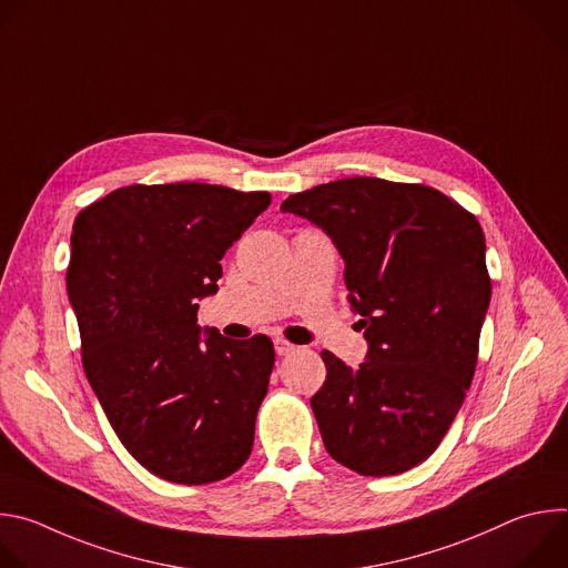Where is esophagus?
<instances>
[{"mask_svg": "<svg viewBox=\"0 0 568 568\" xmlns=\"http://www.w3.org/2000/svg\"><path fill=\"white\" fill-rule=\"evenodd\" d=\"M274 348H276V355H281V357L296 351V346H294L292 342H287V339H276V342H274Z\"/></svg>", "mask_w": 568, "mask_h": 568, "instance_id": "obj_1", "label": "esophagus"}]
</instances>
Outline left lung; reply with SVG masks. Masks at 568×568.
<instances>
[{
	"instance_id": "8db88e82",
	"label": "left lung",
	"mask_w": 568,
	"mask_h": 568,
	"mask_svg": "<svg viewBox=\"0 0 568 568\" xmlns=\"http://www.w3.org/2000/svg\"><path fill=\"white\" fill-rule=\"evenodd\" d=\"M281 209L333 237L368 342L359 368L321 353L328 373L310 404L323 445L362 476L416 467L474 377L493 294L478 220L432 186L379 178L321 184Z\"/></svg>"
}]
</instances>
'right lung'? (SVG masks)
<instances>
[{"label": "right lung", "mask_w": 568, "mask_h": 568, "mask_svg": "<svg viewBox=\"0 0 568 568\" xmlns=\"http://www.w3.org/2000/svg\"><path fill=\"white\" fill-rule=\"evenodd\" d=\"M272 204L267 191L134 184L78 213L67 294L85 375L123 447L182 485L226 478L254 447L274 344L197 326L222 256Z\"/></svg>", "instance_id": "obj_1"}]
</instances>
